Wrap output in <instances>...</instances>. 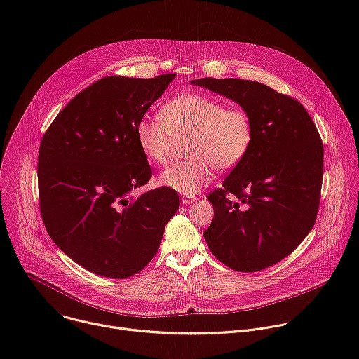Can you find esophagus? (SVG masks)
Listing matches in <instances>:
<instances>
[{"label": "esophagus", "instance_id": "obj_1", "mask_svg": "<svg viewBox=\"0 0 359 359\" xmlns=\"http://www.w3.org/2000/svg\"><path fill=\"white\" fill-rule=\"evenodd\" d=\"M182 201L183 204H190L196 201V196L194 194H182Z\"/></svg>", "mask_w": 359, "mask_h": 359}]
</instances>
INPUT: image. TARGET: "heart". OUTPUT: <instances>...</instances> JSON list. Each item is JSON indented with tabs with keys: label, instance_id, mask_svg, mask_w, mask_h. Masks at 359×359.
I'll list each match as a JSON object with an SVG mask.
<instances>
[{
	"label": "heart",
	"instance_id": "b5f03b06",
	"mask_svg": "<svg viewBox=\"0 0 359 359\" xmlns=\"http://www.w3.org/2000/svg\"><path fill=\"white\" fill-rule=\"evenodd\" d=\"M161 118L143 116L136 125V139L144 158L165 165L184 140L186 161L165 169L159 184L184 194L209 183L215 169L227 172L238 166L252 144L254 126L241 107H224L222 100L198 92H184L165 102Z\"/></svg>",
	"mask_w": 359,
	"mask_h": 359
}]
</instances>
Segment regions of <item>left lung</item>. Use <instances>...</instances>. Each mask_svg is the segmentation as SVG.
Returning a JSON list of instances; mask_svg holds the SVG:
<instances>
[{"instance_id": "obj_1", "label": "left lung", "mask_w": 359, "mask_h": 359, "mask_svg": "<svg viewBox=\"0 0 359 359\" xmlns=\"http://www.w3.org/2000/svg\"><path fill=\"white\" fill-rule=\"evenodd\" d=\"M191 83L237 102L254 126L244 161L223 187L208 194L215 219L204 240L227 267L264 270L285 259L314 227L324 176L323 140L297 99L264 83L237 78Z\"/></svg>"}]
</instances>
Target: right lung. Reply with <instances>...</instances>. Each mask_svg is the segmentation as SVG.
Masks as SVG:
<instances>
[{"mask_svg": "<svg viewBox=\"0 0 359 359\" xmlns=\"http://www.w3.org/2000/svg\"><path fill=\"white\" fill-rule=\"evenodd\" d=\"M175 76L102 78L79 92L42 136V222L68 257L93 274L126 278L143 270L180 206L170 187L130 194L151 177L136 125Z\"/></svg>", "mask_w": 359, "mask_h": 359, "instance_id": "add662e5", "label": "right lung"}]
</instances>
